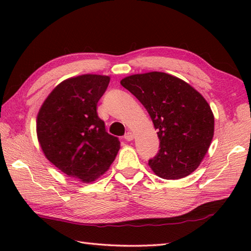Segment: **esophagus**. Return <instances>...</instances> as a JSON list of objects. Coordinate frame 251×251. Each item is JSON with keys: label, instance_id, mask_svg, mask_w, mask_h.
<instances>
[{"label": "esophagus", "instance_id": "obj_1", "mask_svg": "<svg viewBox=\"0 0 251 251\" xmlns=\"http://www.w3.org/2000/svg\"><path fill=\"white\" fill-rule=\"evenodd\" d=\"M124 138H125V140H127V141H131L132 139H134V134H132L131 131H127L125 136H124Z\"/></svg>", "mask_w": 251, "mask_h": 251}]
</instances>
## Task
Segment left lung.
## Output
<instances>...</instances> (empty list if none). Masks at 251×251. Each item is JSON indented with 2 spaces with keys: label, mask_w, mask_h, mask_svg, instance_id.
<instances>
[{
  "label": "left lung",
  "mask_w": 251,
  "mask_h": 251,
  "mask_svg": "<svg viewBox=\"0 0 251 251\" xmlns=\"http://www.w3.org/2000/svg\"><path fill=\"white\" fill-rule=\"evenodd\" d=\"M148 111L159 151L149 166L159 178L177 180L200 166L210 147L215 116L206 99L183 79L164 72L132 74L121 81Z\"/></svg>",
  "instance_id": "8db88e82"
}]
</instances>
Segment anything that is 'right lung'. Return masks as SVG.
I'll use <instances>...</instances> for the list:
<instances>
[{"mask_svg":"<svg viewBox=\"0 0 251 251\" xmlns=\"http://www.w3.org/2000/svg\"><path fill=\"white\" fill-rule=\"evenodd\" d=\"M109 82L110 76L99 74L67 78L47 96L36 117L37 140L45 157L84 183L101 177L121 148L97 113Z\"/></svg>","mask_w":251,"mask_h":251,"instance_id":"1","label":"right lung"}]
</instances>
